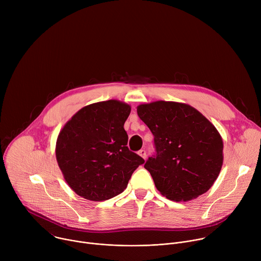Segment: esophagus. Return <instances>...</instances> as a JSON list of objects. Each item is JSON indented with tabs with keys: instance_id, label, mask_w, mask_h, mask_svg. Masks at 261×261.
<instances>
[{
	"instance_id": "1",
	"label": "esophagus",
	"mask_w": 261,
	"mask_h": 261,
	"mask_svg": "<svg viewBox=\"0 0 261 261\" xmlns=\"http://www.w3.org/2000/svg\"><path fill=\"white\" fill-rule=\"evenodd\" d=\"M138 155H139L140 157H142L143 159H145V158H146V152H145L144 150H140V151H138Z\"/></svg>"
}]
</instances>
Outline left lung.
Masks as SVG:
<instances>
[{"label":"left lung","mask_w":261,"mask_h":261,"mask_svg":"<svg viewBox=\"0 0 261 261\" xmlns=\"http://www.w3.org/2000/svg\"><path fill=\"white\" fill-rule=\"evenodd\" d=\"M137 115L154 135L155 154L144 168L170 200L187 201L205 193L223 163V141L215 126L184 103L141 104Z\"/></svg>","instance_id":"obj_1"}]
</instances>
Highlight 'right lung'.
Wrapping results in <instances>:
<instances>
[{"mask_svg":"<svg viewBox=\"0 0 261 261\" xmlns=\"http://www.w3.org/2000/svg\"><path fill=\"white\" fill-rule=\"evenodd\" d=\"M131 107L117 100L82 108L66 123L57 140L59 167L77 195L101 201L121 194L144 160L127 146L124 124Z\"/></svg>","mask_w":261,"mask_h":261,"instance_id":"1","label":"right lung"}]
</instances>
